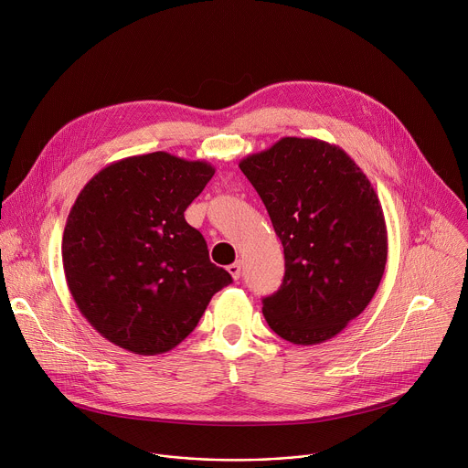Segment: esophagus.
Here are the masks:
<instances>
[{
	"mask_svg": "<svg viewBox=\"0 0 468 468\" xmlns=\"http://www.w3.org/2000/svg\"><path fill=\"white\" fill-rule=\"evenodd\" d=\"M228 272L231 274V278H233V280H239V278H240V272H242V264H240V261H237V262H233V264H229V266H228Z\"/></svg>",
	"mask_w": 468,
	"mask_h": 468,
	"instance_id": "obj_1",
	"label": "esophagus"
}]
</instances>
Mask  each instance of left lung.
Returning <instances> with one entry per match:
<instances>
[{
    "label": "left lung",
    "instance_id": "8db88e82",
    "mask_svg": "<svg viewBox=\"0 0 468 468\" xmlns=\"http://www.w3.org/2000/svg\"><path fill=\"white\" fill-rule=\"evenodd\" d=\"M283 244L285 276L262 300L271 329L292 345L341 333L374 298L387 262L383 209L339 146L283 137L239 163Z\"/></svg>",
    "mask_w": 468,
    "mask_h": 468
}]
</instances>
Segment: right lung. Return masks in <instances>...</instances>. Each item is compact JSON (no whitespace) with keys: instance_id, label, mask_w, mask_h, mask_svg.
<instances>
[{"instance_id":"obj_1","label":"right lung","mask_w":468,"mask_h":468,"mask_svg":"<svg viewBox=\"0 0 468 468\" xmlns=\"http://www.w3.org/2000/svg\"><path fill=\"white\" fill-rule=\"evenodd\" d=\"M215 176L166 152L127 157L80 192L62 235L76 305L109 343L139 356L176 348L229 285L185 211Z\"/></svg>"}]
</instances>
